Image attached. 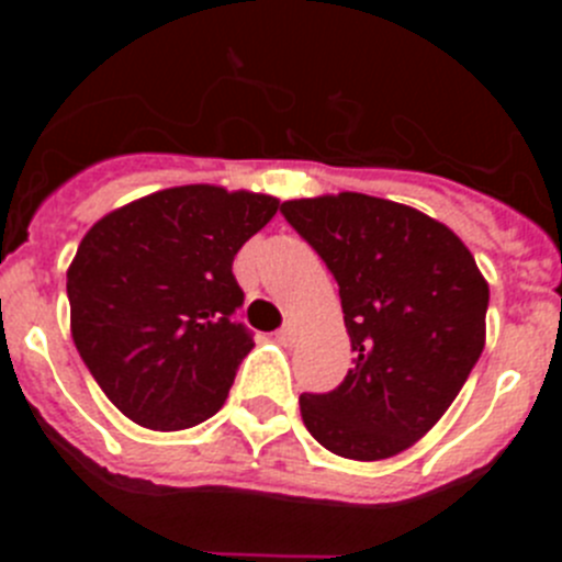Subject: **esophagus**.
Here are the masks:
<instances>
[{
  "instance_id": "1",
  "label": "esophagus",
  "mask_w": 562,
  "mask_h": 562,
  "mask_svg": "<svg viewBox=\"0 0 562 562\" xmlns=\"http://www.w3.org/2000/svg\"><path fill=\"white\" fill-rule=\"evenodd\" d=\"M276 340L281 342V346H292V342H295V329H292V326H281V329L276 331Z\"/></svg>"
}]
</instances>
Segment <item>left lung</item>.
<instances>
[{
	"mask_svg": "<svg viewBox=\"0 0 562 562\" xmlns=\"http://www.w3.org/2000/svg\"><path fill=\"white\" fill-rule=\"evenodd\" d=\"M340 286L355 369L329 394H301L312 436L376 461L428 434L484 351L490 286L450 227L366 193L281 205Z\"/></svg>",
	"mask_w": 562,
	"mask_h": 562,
	"instance_id": "left-lung-1",
	"label": "left lung"
}]
</instances>
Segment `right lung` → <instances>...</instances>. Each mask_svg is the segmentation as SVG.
Segmentation results:
<instances>
[{
	"label": "right lung",
	"instance_id": "add662e5",
	"mask_svg": "<svg viewBox=\"0 0 562 562\" xmlns=\"http://www.w3.org/2000/svg\"><path fill=\"white\" fill-rule=\"evenodd\" d=\"M267 193L182 186L106 213L67 270L69 326L89 374L132 422L186 430L225 405L252 331L233 256L276 216Z\"/></svg>",
	"mask_w": 562,
	"mask_h": 562
}]
</instances>
